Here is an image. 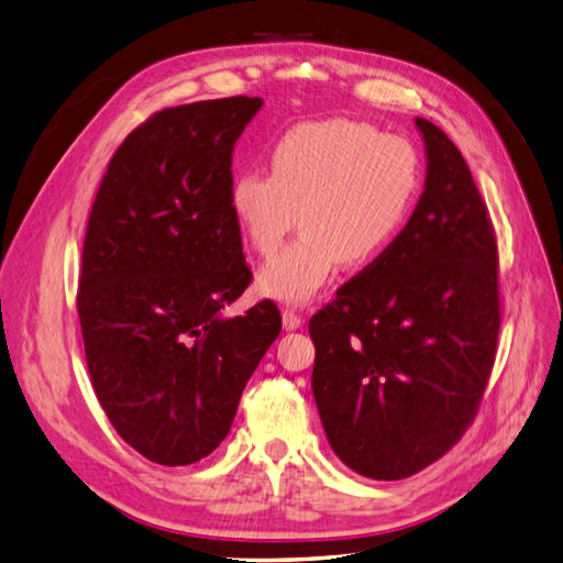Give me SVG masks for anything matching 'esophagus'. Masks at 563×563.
Masks as SVG:
<instances>
[{
    "mask_svg": "<svg viewBox=\"0 0 563 563\" xmlns=\"http://www.w3.org/2000/svg\"><path fill=\"white\" fill-rule=\"evenodd\" d=\"M302 317H299V313L295 311V309H283V325H285V331H297V329H302Z\"/></svg>",
    "mask_w": 563,
    "mask_h": 563,
    "instance_id": "34e87169",
    "label": "esophagus"
}]
</instances>
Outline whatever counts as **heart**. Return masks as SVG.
I'll use <instances>...</instances> for the list:
<instances>
[{"label":"heart","instance_id":"obj_1","mask_svg":"<svg viewBox=\"0 0 563 563\" xmlns=\"http://www.w3.org/2000/svg\"><path fill=\"white\" fill-rule=\"evenodd\" d=\"M417 185L408 139L352 120L292 126L273 143L271 173L242 169L230 185L232 218L261 254L276 250L299 213L302 238L258 268V292L305 305L341 261L369 264L402 228Z\"/></svg>","mask_w":563,"mask_h":563}]
</instances>
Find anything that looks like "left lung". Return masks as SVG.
I'll use <instances>...</instances> for the list:
<instances>
[{
  "label": "left lung",
  "mask_w": 563,
  "mask_h": 563,
  "mask_svg": "<svg viewBox=\"0 0 563 563\" xmlns=\"http://www.w3.org/2000/svg\"><path fill=\"white\" fill-rule=\"evenodd\" d=\"M427 175L398 238L309 321L333 453L369 479L441 459L473 422L499 338L496 240L453 141L422 117Z\"/></svg>",
  "instance_id": "8db88e82"
}]
</instances>
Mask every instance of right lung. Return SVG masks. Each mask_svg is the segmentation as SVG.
Listing matches in <instances>:
<instances>
[{
    "instance_id": "right-lung-1",
    "label": "right lung",
    "mask_w": 563,
    "mask_h": 563,
    "mask_svg": "<svg viewBox=\"0 0 563 563\" xmlns=\"http://www.w3.org/2000/svg\"><path fill=\"white\" fill-rule=\"evenodd\" d=\"M261 104L238 96L153 114L112 155L88 218L76 297L88 374L117 434L158 465L220 446L283 329L268 299L222 317L252 283L230 167Z\"/></svg>"
}]
</instances>
